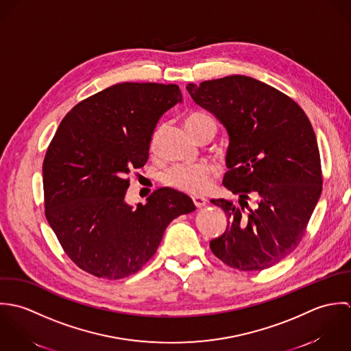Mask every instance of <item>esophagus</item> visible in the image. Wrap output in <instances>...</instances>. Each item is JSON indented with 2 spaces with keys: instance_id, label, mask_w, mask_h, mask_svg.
Returning a JSON list of instances; mask_svg holds the SVG:
<instances>
[{
  "instance_id": "34e87169",
  "label": "esophagus",
  "mask_w": 351,
  "mask_h": 351,
  "mask_svg": "<svg viewBox=\"0 0 351 351\" xmlns=\"http://www.w3.org/2000/svg\"><path fill=\"white\" fill-rule=\"evenodd\" d=\"M193 202H194V205H195L198 209H202L204 206H206L208 199L204 198V197H193Z\"/></svg>"
}]
</instances>
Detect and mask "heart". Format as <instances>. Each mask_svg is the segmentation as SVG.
Returning <instances> with one entry per match:
<instances>
[{
    "label": "heart",
    "mask_w": 351,
    "mask_h": 351,
    "mask_svg": "<svg viewBox=\"0 0 351 351\" xmlns=\"http://www.w3.org/2000/svg\"><path fill=\"white\" fill-rule=\"evenodd\" d=\"M186 128L191 134L199 130L205 125H214V119L206 114H190L186 121ZM160 140V129H157L150 137V150H156ZM211 169L208 162H195V164H178L168 168L162 175V182L168 187L183 191L191 195H199L206 193L210 189Z\"/></svg>",
    "instance_id": "heart-1"
}]
</instances>
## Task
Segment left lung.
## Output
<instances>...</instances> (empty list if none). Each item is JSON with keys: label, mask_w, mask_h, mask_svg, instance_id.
Wrapping results in <instances>:
<instances>
[{"label": "left lung", "mask_w": 351, "mask_h": 351, "mask_svg": "<svg viewBox=\"0 0 351 351\" xmlns=\"http://www.w3.org/2000/svg\"><path fill=\"white\" fill-rule=\"evenodd\" d=\"M186 88L226 129L223 186L240 204L211 199L228 219L211 251L241 271L269 269L295 250L322 194L312 125L294 100L252 77L234 74ZM250 197L257 206L245 213Z\"/></svg>", "instance_id": "1"}]
</instances>
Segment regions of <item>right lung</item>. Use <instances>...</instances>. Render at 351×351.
<instances>
[{"instance_id":"obj_1","label":"right lung","mask_w":351,"mask_h":351,"mask_svg":"<svg viewBox=\"0 0 351 351\" xmlns=\"http://www.w3.org/2000/svg\"><path fill=\"white\" fill-rule=\"evenodd\" d=\"M175 84H115L74 106L43 161L46 218L71 261L84 271L121 280L154 255L172 219L195 210L169 187L146 205L126 202L128 176L145 165L160 118L182 103Z\"/></svg>"}]
</instances>
